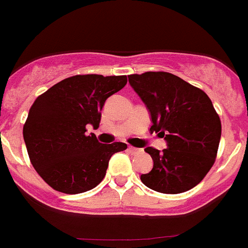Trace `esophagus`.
<instances>
[{
	"label": "esophagus",
	"instance_id": "obj_1",
	"mask_svg": "<svg viewBox=\"0 0 248 248\" xmlns=\"http://www.w3.org/2000/svg\"><path fill=\"white\" fill-rule=\"evenodd\" d=\"M128 151H130L131 154H136V153H139V151H140V149H136V147H132V146H128Z\"/></svg>",
	"mask_w": 248,
	"mask_h": 248
}]
</instances>
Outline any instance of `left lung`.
<instances>
[{
	"instance_id": "1",
	"label": "left lung",
	"mask_w": 248,
	"mask_h": 248,
	"mask_svg": "<svg viewBox=\"0 0 248 248\" xmlns=\"http://www.w3.org/2000/svg\"><path fill=\"white\" fill-rule=\"evenodd\" d=\"M128 82L149 111L150 132L164 137L168 146L161 153L145 149L154 166L141 182L165 194L194 188L213 166L219 145L222 126L212 101L171 73L132 74Z\"/></svg>"
}]
</instances>
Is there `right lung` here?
Masks as SVG:
<instances>
[{"label":"right lung","instance_id":"1","mask_svg":"<svg viewBox=\"0 0 248 248\" xmlns=\"http://www.w3.org/2000/svg\"><path fill=\"white\" fill-rule=\"evenodd\" d=\"M126 83V76H74L35 99L24 140L31 164L51 188L66 194L91 190L105 178L111 156L127 149L85 135L87 124L98 127L107 98Z\"/></svg>","mask_w":248,"mask_h":248}]
</instances>
